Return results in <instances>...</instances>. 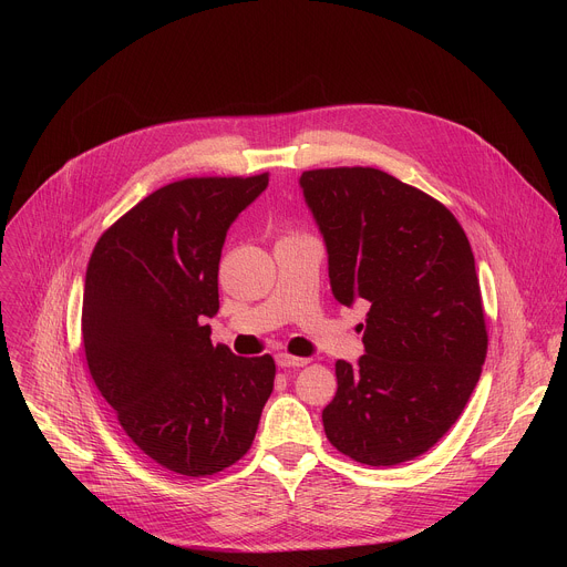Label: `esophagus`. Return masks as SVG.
Instances as JSON below:
<instances>
[{"label": "esophagus", "mask_w": 567, "mask_h": 567, "mask_svg": "<svg viewBox=\"0 0 567 567\" xmlns=\"http://www.w3.org/2000/svg\"><path fill=\"white\" fill-rule=\"evenodd\" d=\"M276 363H278V368H302V365L309 363V359L291 357V354H278V357H276Z\"/></svg>", "instance_id": "obj_1"}]
</instances>
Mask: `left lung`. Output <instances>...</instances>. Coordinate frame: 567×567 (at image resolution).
<instances>
[{"instance_id": "left-lung-1", "label": "left lung", "mask_w": 567, "mask_h": 567, "mask_svg": "<svg viewBox=\"0 0 567 567\" xmlns=\"http://www.w3.org/2000/svg\"><path fill=\"white\" fill-rule=\"evenodd\" d=\"M341 305L368 300L357 365L337 361L328 440L370 466L426 453L462 415L487 357L468 239L431 195L377 168L300 175Z\"/></svg>"}]
</instances>
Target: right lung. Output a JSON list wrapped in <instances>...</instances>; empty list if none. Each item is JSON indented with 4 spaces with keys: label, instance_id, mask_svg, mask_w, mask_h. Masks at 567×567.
<instances>
[{
    "label": "right lung",
    "instance_id": "1",
    "mask_svg": "<svg viewBox=\"0 0 567 567\" xmlns=\"http://www.w3.org/2000/svg\"><path fill=\"white\" fill-rule=\"evenodd\" d=\"M269 175L154 190L96 241L83 293L92 379L125 435L168 471L206 477L251 449L276 363L210 343L226 230Z\"/></svg>",
    "mask_w": 567,
    "mask_h": 567
}]
</instances>
